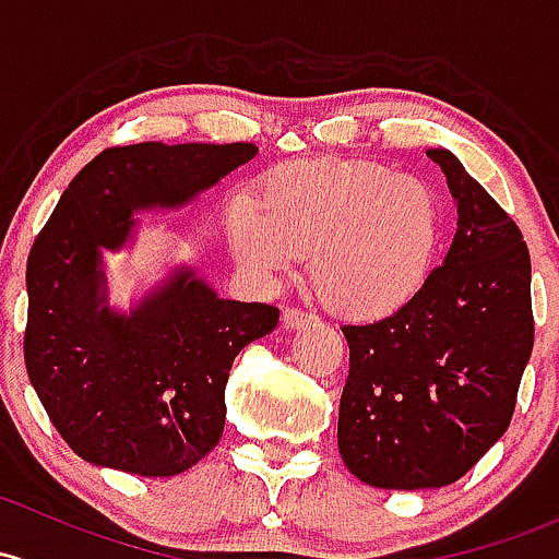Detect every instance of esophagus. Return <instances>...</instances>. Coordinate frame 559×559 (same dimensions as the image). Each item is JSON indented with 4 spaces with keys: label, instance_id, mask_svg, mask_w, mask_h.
Instances as JSON below:
<instances>
[{
    "label": "esophagus",
    "instance_id": "obj_1",
    "mask_svg": "<svg viewBox=\"0 0 559 559\" xmlns=\"http://www.w3.org/2000/svg\"><path fill=\"white\" fill-rule=\"evenodd\" d=\"M313 321V313L302 308H286L284 310V324L289 329H299V326H308Z\"/></svg>",
    "mask_w": 559,
    "mask_h": 559
}]
</instances>
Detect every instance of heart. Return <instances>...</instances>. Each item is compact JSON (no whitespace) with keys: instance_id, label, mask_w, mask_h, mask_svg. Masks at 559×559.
I'll use <instances>...</instances> for the list:
<instances>
[{"instance_id":"b5f03b06","label":"heart","mask_w":559,"mask_h":559,"mask_svg":"<svg viewBox=\"0 0 559 559\" xmlns=\"http://www.w3.org/2000/svg\"><path fill=\"white\" fill-rule=\"evenodd\" d=\"M230 246L262 278L308 254L316 297L348 321L396 313L431 278L442 243V205L418 176L372 160L286 163L260 195L235 198Z\"/></svg>"}]
</instances>
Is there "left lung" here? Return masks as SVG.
<instances>
[{"label": "left lung", "instance_id": "1", "mask_svg": "<svg viewBox=\"0 0 559 559\" xmlns=\"http://www.w3.org/2000/svg\"><path fill=\"white\" fill-rule=\"evenodd\" d=\"M426 155L457 203L448 257L396 313L343 326L340 455L383 490L452 485L507 433L536 334L520 227L452 152Z\"/></svg>", "mask_w": 559, "mask_h": 559}]
</instances>
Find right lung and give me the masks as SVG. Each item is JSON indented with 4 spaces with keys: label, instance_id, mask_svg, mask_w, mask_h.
<instances>
[{
    "label": "right lung",
    "instance_id": "right-lung-1",
    "mask_svg": "<svg viewBox=\"0 0 559 559\" xmlns=\"http://www.w3.org/2000/svg\"><path fill=\"white\" fill-rule=\"evenodd\" d=\"M257 155L249 141L109 146L93 157L26 262V372L47 418L82 461L176 477L225 431V385L243 345L278 308L219 299L190 270L131 316L104 308L102 249H120L144 205H176Z\"/></svg>",
    "mask_w": 559,
    "mask_h": 559
}]
</instances>
